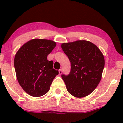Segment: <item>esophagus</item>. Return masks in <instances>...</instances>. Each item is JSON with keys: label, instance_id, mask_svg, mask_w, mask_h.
Instances as JSON below:
<instances>
[{"label": "esophagus", "instance_id": "esophagus-1", "mask_svg": "<svg viewBox=\"0 0 123 123\" xmlns=\"http://www.w3.org/2000/svg\"><path fill=\"white\" fill-rule=\"evenodd\" d=\"M62 73V69H60L59 70V74H61Z\"/></svg>", "mask_w": 123, "mask_h": 123}]
</instances>
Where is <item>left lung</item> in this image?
I'll use <instances>...</instances> for the list:
<instances>
[{
  "instance_id": "8db88e82",
  "label": "left lung",
  "mask_w": 123,
  "mask_h": 123,
  "mask_svg": "<svg viewBox=\"0 0 123 123\" xmlns=\"http://www.w3.org/2000/svg\"><path fill=\"white\" fill-rule=\"evenodd\" d=\"M61 47L71 64L69 74L61 75L68 91L77 98L88 95L101 81L105 66L102 53L86 40L62 43Z\"/></svg>"
}]
</instances>
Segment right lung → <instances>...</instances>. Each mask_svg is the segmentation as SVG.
Returning a JSON list of instances; mask_svg holds the SVG:
<instances>
[{"label": "right lung", "mask_w": 123, "mask_h": 123, "mask_svg": "<svg viewBox=\"0 0 123 123\" xmlns=\"http://www.w3.org/2000/svg\"><path fill=\"white\" fill-rule=\"evenodd\" d=\"M56 43L47 39H35L26 42L14 58L17 78L22 89L32 97H40L49 91L58 71L53 68V61L47 55Z\"/></svg>", "instance_id": "add662e5"}]
</instances>
